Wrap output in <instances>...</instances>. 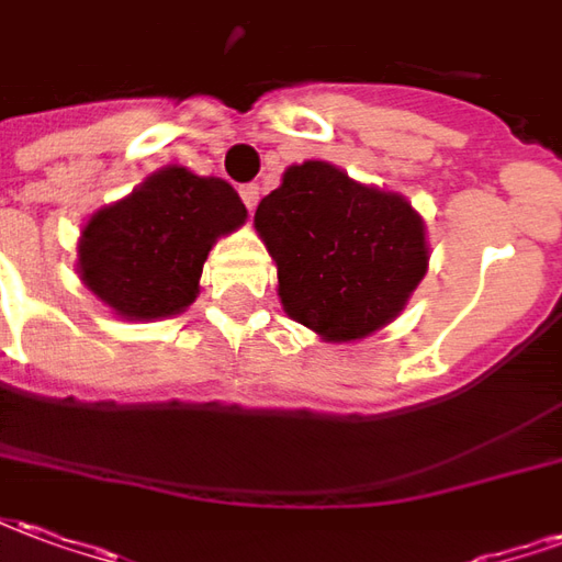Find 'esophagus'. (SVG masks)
I'll use <instances>...</instances> for the list:
<instances>
[{"mask_svg": "<svg viewBox=\"0 0 562 562\" xmlns=\"http://www.w3.org/2000/svg\"><path fill=\"white\" fill-rule=\"evenodd\" d=\"M240 198H244L246 210H249V213H252V210H256V204H258V198H261V189H258L256 183H246V186H240Z\"/></svg>", "mask_w": 562, "mask_h": 562, "instance_id": "esophagus-1", "label": "esophagus"}]
</instances>
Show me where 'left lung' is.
Segmentation results:
<instances>
[{
  "label": "left lung",
  "instance_id": "obj_1",
  "mask_svg": "<svg viewBox=\"0 0 562 562\" xmlns=\"http://www.w3.org/2000/svg\"><path fill=\"white\" fill-rule=\"evenodd\" d=\"M256 232L277 261L282 310L328 342L361 340L397 318L430 258L406 198L316 159L285 168L258 204Z\"/></svg>",
  "mask_w": 562,
  "mask_h": 562
}]
</instances>
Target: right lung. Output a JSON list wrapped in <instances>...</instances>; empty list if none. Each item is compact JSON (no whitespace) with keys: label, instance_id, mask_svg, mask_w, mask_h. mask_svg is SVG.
<instances>
[{"label":"right lung","instance_id":"right-lung-1","mask_svg":"<svg viewBox=\"0 0 562 562\" xmlns=\"http://www.w3.org/2000/svg\"><path fill=\"white\" fill-rule=\"evenodd\" d=\"M244 222V201L225 180L168 165L92 213L80 232L78 273L116 316H177L198 297L213 244Z\"/></svg>","mask_w":562,"mask_h":562}]
</instances>
